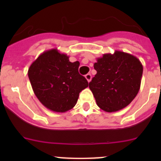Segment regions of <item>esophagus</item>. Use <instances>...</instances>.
Instances as JSON below:
<instances>
[{"label": "esophagus", "instance_id": "obj_1", "mask_svg": "<svg viewBox=\"0 0 161 161\" xmlns=\"http://www.w3.org/2000/svg\"><path fill=\"white\" fill-rule=\"evenodd\" d=\"M85 77H86V80L88 81L89 82H90V80H91V79H92V75H91V74H90V73H88V74L86 75Z\"/></svg>", "mask_w": 161, "mask_h": 161}]
</instances>
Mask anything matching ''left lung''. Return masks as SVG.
Masks as SVG:
<instances>
[{"instance_id": "obj_1", "label": "left lung", "mask_w": 161, "mask_h": 161, "mask_svg": "<svg viewBox=\"0 0 161 161\" xmlns=\"http://www.w3.org/2000/svg\"><path fill=\"white\" fill-rule=\"evenodd\" d=\"M97 74L89 83L97 104L106 112L127 107L140 89L142 64L130 53L115 50L105 53L94 64Z\"/></svg>"}]
</instances>
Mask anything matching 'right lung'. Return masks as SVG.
Here are the masks:
<instances>
[{
	"label": "right lung",
	"instance_id": "1",
	"mask_svg": "<svg viewBox=\"0 0 161 161\" xmlns=\"http://www.w3.org/2000/svg\"><path fill=\"white\" fill-rule=\"evenodd\" d=\"M79 61L51 49L42 53L30 65L28 76L34 93L47 109L64 113L75 107L79 92L89 84L79 73Z\"/></svg>",
	"mask_w": 161,
	"mask_h": 161
}]
</instances>
